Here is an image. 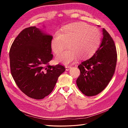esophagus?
Listing matches in <instances>:
<instances>
[{
  "label": "esophagus",
  "instance_id": "esophagus-1",
  "mask_svg": "<svg viewBox=\"0 0 128 128\" xmlns=\"http://www.w3.org/2000/svg\"><path fill=\"white\" fill-rule=\"evenodd\" d=\"M71 68H72V66H66V71H68V70H69L70 69H71Z\"/></svg>",
  "mask_w": 128,
  "mask_h": 128
}]
</instances>
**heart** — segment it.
<instances>
[{"label": "heart", "mask_w": 128, "mask_h": 128, "mask_svg": "<svg viewBox=\"0 0 128 128\" xmlns=\"http://www.w3.org/2000/svg\"><path fill=\"white\" fill-rule=\"evenodd\" d=\"M101 41L99 30L86 23H74L56 31L51 40L52 50L56 54L61 53L68 46L69 49L57 56L56 60L68 64L75 61L78 56L87 58L98 48Z\"/></svg>", "instance_id": "1"}]
</instances>
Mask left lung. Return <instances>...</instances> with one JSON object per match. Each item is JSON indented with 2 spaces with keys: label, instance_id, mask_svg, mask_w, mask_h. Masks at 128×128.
I'll return each instance as SVG.
<instances>
[{
  "label": "left lung",
  "instance_id": "1",
  "mask_svg": "<svg viewBox=\"0 0 128 128\" xmlns=\"http://www.w3.org/2000/svg\"><path fill=\"white\" fill-rule=\"evenodd\" d=\"M100 47L91 58L78 66L80 75L76 84L81 92L87 96L101 92L109 84L114 74L117 54L112 37L104 28Z\"/></svg>",
  "mask_w": 128,
  "mask_h": 128
}]
</instances>
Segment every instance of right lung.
Wrapping results in <instances>:
<instances>
[{"label": "right lung", "instance_id": "add662e5", "mask_svg": "<svg viewBox=\"0 0 128 128\" xmlns=\"http://www.w3.org/2000/svg\"><path fill=\"white\" fill-rule=\"evenodd\" d=\"M53 37L35 26L26 28L14 40L9 52L12 75L20 90L40 100L50 94L66 70L60 64L50 66Z\"/></svg>", "mask_w": 128, "mask_h": 128}]
</instances>
